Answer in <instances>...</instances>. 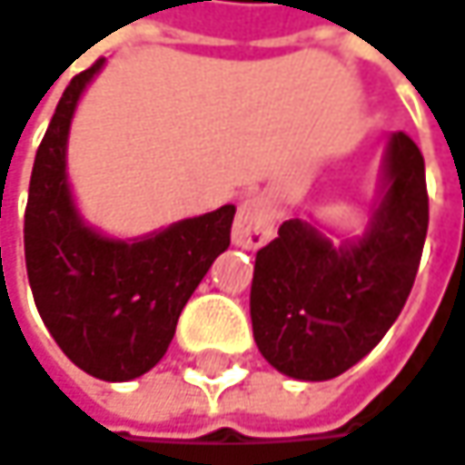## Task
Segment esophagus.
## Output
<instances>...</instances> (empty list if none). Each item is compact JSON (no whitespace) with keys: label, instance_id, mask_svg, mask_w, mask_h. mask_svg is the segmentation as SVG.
<instances>
[{"label":"esophagus","instance_id":"obj_1","mask_svg":"<svg viewBox=\"0 0 465 465\" xmlns=\"http://www.w3.org/2000/svg\"><path fill=\"white\" fill-rule=\"evenodd\" d=\"M275 201L270 195H249L235 216L232 224V243L238 249L256 251L262 249L270 238H272V227H275Z\"/></svg>","mask_w":465,"mask_h":465}]
</instances>
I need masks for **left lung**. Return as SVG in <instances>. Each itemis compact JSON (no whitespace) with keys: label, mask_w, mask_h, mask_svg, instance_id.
Returning <instances> with one entry per match:
<instances>
[{"label":"left lung","mask_w":465,"mask_h":465,"mask_svg":"<svg viewBox=\"0 0 465 465\" xmlns=\"http://www.w3.org/2000/svg\"><path fill=\"white\" fill-rule=\"evenodd\" d=\"M426 230L423 155L394 132L381 203L362 238L333 246L317 227L288 219L256 253L251 325L264 360L299 381H328L360 362L402 312Z\"/></svg>","instance_id":"left-lung-1"}]
</instances>
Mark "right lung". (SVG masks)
Wrapping results in <instances>:
<instances>
[{
  "label": "right lung",
  "mask_w": 465,
  "mask_h": 465,
  "mask_svg": "<svg viewBox=\"0 0 465 465\" xmlns=\"http://www.w3.org/2000/svg\"><path fill=\"white\" fill-rule=\"evenodd\" d=\"M103 63L74 76L54 108L31 172L23 243L36 310L57 347L94 379L132 381L166 354L187 299L230 246L235 206L132 243L84 224L65 177V145L76 103Z\"/></svg>",
  "instance_id": "1"
}]
</instances>
